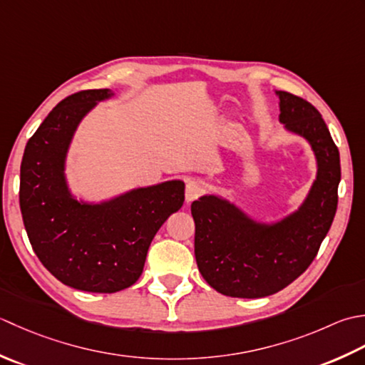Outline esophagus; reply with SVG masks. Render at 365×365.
I'll return each mask as SVG.
<instances>
[{"label": "esophagus", "instance_id": "esophagus-1", "mask_svg": "<svg viewBox=\"0 0 365 365\" xmlns=\"http://www.w3.org/2000/svg\"><path fill=\"white\" fill-rule=\"evenodd\" d=\"M206 190V182L200 180H192L185 184V202H192V200L203 195Z\"/></svg>", "mask_w": 365, "mask_h": 365}]
</instances>
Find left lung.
<instances>
[{
	"mask_svg": "<svg viewBox=\"0 0 365 365\" xmlns=\"http://www.w3.org/2000/svg\"><path fill=\"white\" fill-rule=\"evenodd\" d=\"M277 96L280 123L306 138L317 155V180L299 210L274 225L257 224L215 195L192 203L198 271L225 296L254 299L292 284L314 262L337 211L340 155L329 129L306 99Z\"/></svg>",
	"mask_w": 365,
	"mask_h": 365,
	"instance_id": "1",
	"label": "left lung"
}]
</instances>
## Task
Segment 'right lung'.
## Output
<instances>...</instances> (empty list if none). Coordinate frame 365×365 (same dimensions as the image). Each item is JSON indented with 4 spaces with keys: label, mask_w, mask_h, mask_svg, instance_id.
<instances>
[{
    "label": "right lung",
    "mask_w": 365,
    "mask_h": 365,
    "mask_svg": "<svg viewBox=\"0 0 365 365\" xmlns=\"http://www.w3.org/2000/svg\"><path fill=\"white\" fill-rule=\"evenodd\" d=\"M110 89L71 94L50 111L28 140L20 167V210L41 263L81 292L116 293L143 272L153 237L184 203V182L130 190L102 205L72 198L64 159L81 121Z\"/></svg>",
    "instance_id": "1"
}]
</instances>
